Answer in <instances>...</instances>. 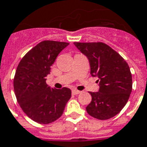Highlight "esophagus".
Returning <instances> with one entry per match:
<instances>
[{"label":"esophagus","instance_id":"1","mask_svg":"<svg viewBox=\"0 0 147 147\" xmlns=\"http://www.w3.org/2000/svg\"><path fill=\"white\" fill-rule=\"evenodd\" d=\"M80 92H81L78 91V90H76V89L72 90V94H73V95H78V94H79Z\"/></svg>","mask_w":147,"mask_h":147}]
</instances>
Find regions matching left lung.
Masks as SVG:
<instances>
[{"label":"left lung","mask_w":147,"mask_h":147,"mask_svg":"<svg viewBox=\"0 0 147 147\" xmlns=\"http://www.w3.org/2000/svg\"><path fill=\"white\" fill-rule=\"evenodd\" d=\"M74 45L88 58L92 76L98 78L99 89L89 92L92 101L86 106L87 113L101 120L113 117L125 106L132 92V75L128 64L102 42H74Z\"/></svg>","instance_id":"obj_1"}]
</instances>
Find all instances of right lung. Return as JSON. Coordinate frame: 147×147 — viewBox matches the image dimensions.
<instances>
[{"instance_id":"obj_1","label":"right lung","mask_w":147,"mask_h":147,"mask_svg":"<svg viewBox=\"0 0 147 147\" xmlns=\"http://www.w3.org/2000/svg\"><path fill=\"white\" fill-rule=\"evenodd\" d=\"M67 42L44 41L30 50L19 62L14 78L17 100L24 113L36 123L49 124L62 115L71 91L49 87L46 77Z\"/></svg>"}]
</instances>
